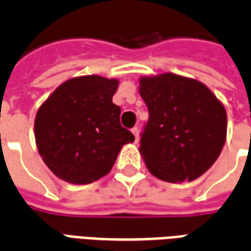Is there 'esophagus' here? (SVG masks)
<instances>
[{
    "label": "esophagus",
    "mask_w": 251,
    "mask_h": 251,
    "mask_svg": "<svg viewBox=\"0 0 251 251\" xmlns=\"http://www.w3.org/2000/svg\"><path fill=\"white\" fill-rule=\"evenodd\" d=\"M131 133L134 134L136 141H138V136H140V130H138V127H133V129H131Z\"/></svg>",
    "instance_id": "obj_1"
}]
</instances>
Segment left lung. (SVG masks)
Instances as JSON below:
<instances>
[{"label": "left lung", "instance_id": "1", "mask_svg": "<svg viewBox=\"0 0 251 251\" xmlns=\"http://www.w3.org/2000/svg\"><path fill=\"white\" fill-rule=\"evenodd\" d=\"M149 110L141 136L148 171L168 183L192 181L219 157L227 134V113L215 94L192 77L165 72L140 77Z\"/></svg>", "mask_w": 251, "mask_h": 251}]
</instances>
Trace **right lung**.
I'll return each mask as SVG.
<instances>
[{"label":"right lung","mask_w":251,"mask_h":251,"mask_svg":"<svg viewBox=\"0 0 251 251\" xmlns=\"http://www.w3.org/2000/svg\"><path fill=\"white\" fill-rule=\"evenodd\" d=\"M118 79L84 75L63 82L35 118V140L43 161L59 179L90 184L109 174L121 148L134 141L121 126L113 103Z\"/></svg>","instance_id":"1"}]
</instances>
